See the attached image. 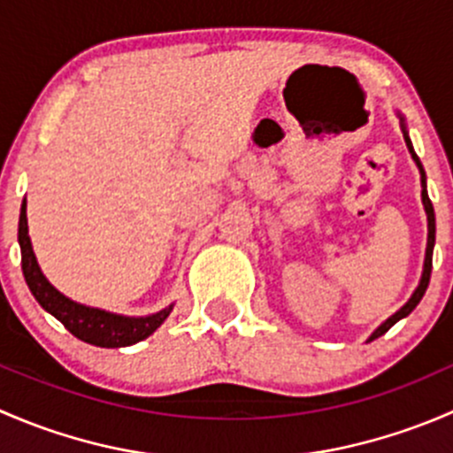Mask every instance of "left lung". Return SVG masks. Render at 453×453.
Returning <instances> with one entry per match:
<instances>
[{
  "instance_id": "1",
  "label": "left lung",
  "mask_w": 453,
  "mask_h": 453,
  "mask_svg": "<svg viewBox=\"0 0 453 453\" xmlns=\"http://www.w3.org/2000/svg\"><path fill=\"white\" fill-rule=\"evenodd\" d=\"M403 138H405V144H408L410 153H412L414 162H417V164H418V168H421V181H423V193H421V195H423L425 212H427V252H425V269H423L421 285L417 287V291H414L412 298L408 300V304H405V307H401L399 311H396L395 315H392V318H388L386 322H383L381 326H379L377 331H374L372 335H370V340H368V342H372V340H377V337H381L383 333L390 331V326H395V324L399 322L401 318H405V315H410V313L414 311V307H417V304L421 303V298L425 296V289H427V285H429V276H432V254H434V241H436V219H434V205H432V201H429V197H427V190H425V171H423L421 159H418V157H417V153H414L412 142H410L408 134H403Z\"/></svg>"
}]
</instances>
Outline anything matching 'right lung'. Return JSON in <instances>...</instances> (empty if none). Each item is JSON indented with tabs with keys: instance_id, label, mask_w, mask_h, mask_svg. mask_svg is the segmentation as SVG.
Wrapping results in <instances>:
<instances>
[{
	"instance_id": "1",
	"label": "right lung",
	"mask_w": 453,
	"mask_h": 453,
	"mask_svg": "<svg viewBox=\"0 0 453 453\" xmlns=\"http://www.w3.org/2000/svg\"><path fill=\"white\" fill-rule=\"evenodd\" d=\"M19 245H21V269H24L26 282H28L32 296L36 303L52 313L67 331L87 344L100 346V349H120V346H131L135 342L149 337L164 319L168 318L171 309L149 315V318H122L100 309L83 307V304L72 303L63 294H58L36 265L35 252H32L30 236H28V219H26V201L21 203L19 214Z\"/></svg>"
}]
</instances>
